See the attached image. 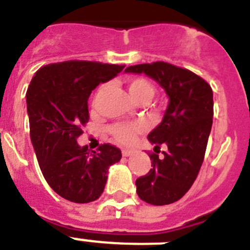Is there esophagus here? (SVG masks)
Instances as JSON below:
<instances>
[{"instance_id":"obj_1","label":"esophagus","mask_w":250,"mask_h":250,"mask_svg":"<svg viewBox=\"0 0 250 250\" xmlns=\"http://www.w3.org/2000/svg\"><path fill=\"white\" fill-rule=\"evenodd\" d=\"M132 154L131 150H123V156H125V158H127V156H130Z\"/></svg>"}]
</instances>
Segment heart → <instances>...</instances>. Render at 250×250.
Returning a JSON list of instances; mask_svg holds the SVG:
<instances>
[{"label":"heart","instance_id":"b5f03b06","mask_svg":"<svg viewBox=\"0 0 250 250\" xmlns=\"http://www.w3.org/2000/svg\"><path fill=\"white\" fill-rule=\"evenodd\" d=\"M107 83H104L99 87L96 96L103 94L107 89ZM127 87L131 98L136 103H147L155 94V86L152 85L145 77H131L127 80ZM145 126L139 121H130V123H116L109 127V131L116 141L120 144L129 145L139 134L144 131Z\"/></svg>","mask_w":250,"mask_h":250}]
</instances>
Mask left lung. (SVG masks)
<instances>
[{
  "label": "left lung",
  "instance_id": "8db88e82",
  "mask_svg": "<svg viewBox=\"0 0 250 250\" xmlns=\"http://www.w3.org/2000/svg\"><path fill=\"white\" fill-rule=\"evenodd\" d=\"M126 72H144L164 87L169 105L164 119L147 135L155 145L150 152L151 169L136 179L139 198L152 205L178 202L195 182L204 160L214 114L210 85L190 70L156 61L129 66ZM167 145L164 157L160 146Z\"/></svg>",
  "mask_w": 250,
  "mask_h": 250
}]
</instances>
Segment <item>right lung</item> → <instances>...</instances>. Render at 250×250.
<instances>
[{"label": "right lung", "instance_id": "right-lung-1", "mask_svg": "<svg viewBox=\"0 0 250 250\" xmlns=\"http://www.w3.org/2000/svg\"><path fill=\"white\" fill-rule=\"evenodd\" d=\"M124 67L70 60L43 66L31 80L26 92L31 141L43 178L63 199L81 204L99 199L107 169L121 159L114 145L90 151L77 144V138L89 123L91 91Z\"/></svg>", "mask_w": 250, "mask_h": 250}]
</instances>
